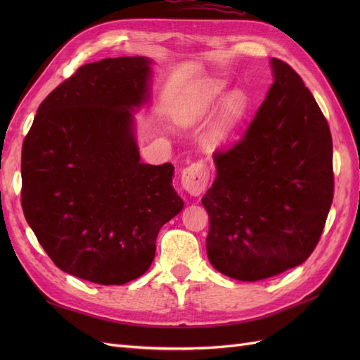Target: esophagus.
I'll return each mask as SVG.
<instances>
[{
  "label": "esophagus",
  "instance_id": "obj_1",
  "mask_svg": "<svg viewBox=\"0 0 360 360\" xmlns=\"http://www.w3.org/2000/svg\"><path fill=\"white\" fill-rule=\"evenodd\" d=\"M210 171L202 162H193L181 172V186L192 197H198L207 188Z\"/></svg>",
  "mask_w": 360,
  "mask_h": 360
}]
</instances>
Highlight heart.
I'll use <instances>...</instances> for the list:
<instances>
[{"mask_svg": "<svg viewBox=\"0 0 360 360\" xmlns=\"http://www.w3.org/2000/svg\"><path fill=\"white\" fill-rule=\"evenodd\" d=\"M224 84L219 81H205L192 89L184 96L183 105L180 108V120L183 123H191L202 115L209 114L212 108L219 99ZM246 108V97L242 91H233L225 97L217 114L213 127V135L216 139H224L231 132L233 126L242 117Z\"/></svg>", "mask_w": 360, "mask_h": 360, "instance_id": "b5f03b06", "label": "heart"}]
</instances>
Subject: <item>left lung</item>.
<instances>
[{"label":"left lung","mask_w":360,"mask_h":360,"mask_svg":"<svg viewBox=\"0 0 360 360\" xmlns=\"http://www.w3.org/2000/svg\"><path fill=\"white\" fill-rule=\"evenodd\" d=\"M275 82L243 136L213 155L207 257L221 274L259 281L302 264L333 201L332 135L297 72L271 58Z\"/></svg>","instance_id":"1"}]
</instances>
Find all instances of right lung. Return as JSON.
Instances as JSON below:
<instances>
[{
  "mask_svg": "<svg viewBox=\"0 0 360 360\" xmlns=\"http://www.w3.org/2000/svg\"><path fill=\"white\" fill-rule=\"evenodd\" d=\"M151 61L85 64L39 106L22 144L25 219L58 269L122 285L153 263L162 225L181 212L174 167L139 160L130 111L148 99Z\"/></svg>",
  "mask_w": 360,
  "mask_h": 360,
  "instance_id": "obj_1",
  "label": "right lung"
}]
</instances>
